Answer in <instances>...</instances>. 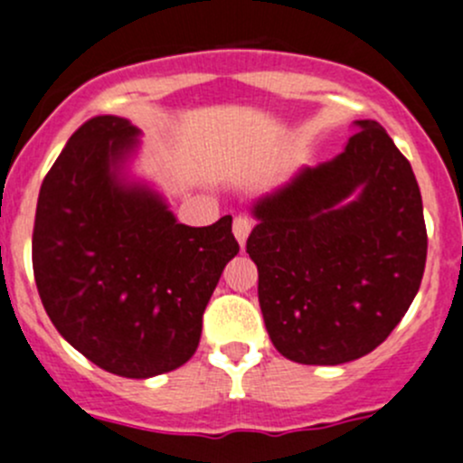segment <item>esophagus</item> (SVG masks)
Listing matches in <instances>:
<instances>
[{
    "mask_svg": "<svg viewBox=\"0 0 463 463\" xmlns=\"http://www.w3.org/2000/svg\"><path fill=\"white\" fill-rule=\"evenodd\" d=\"M250 231H253V219L246 217V214H237L235 222H232V235L240 241V246L246 244V237L250 235Z\"/></svg>",
    "mask_w": 463,
    "mask_h": 463,
    "instance_id": "obj_1",
    "label": "esophagus"
}]
</instances>
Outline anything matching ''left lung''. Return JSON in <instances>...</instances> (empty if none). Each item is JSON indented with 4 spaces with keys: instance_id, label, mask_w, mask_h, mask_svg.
Returning a JSON list of instances; mask_svg holds the SVG:
<instances>
[{
    "instance_id": "1",
    "label": "left lung",
    "mask_w": 463,
    "mask_h": 463,
    "mask_svg": "<svg viewBox=\"0 0 463 463\" xmlns=\"http://www.w3.org/2000/svg\"><path fill=\"white\" fill-rule=\"evenodd\" d=\"M330 163L253 205L264 326L280 355L335 366L369 355L410 309L428 258L411 165L373 119Z\"/></svg>"
}]
</instances>
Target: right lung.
I'll return each instance as SVG.
<instances>
[{"label": "right lung", "instance_id": "1", "mask_svg": "<svg viewBox=\"0 0 463 463\" xmlns=\"http://www.w3.org/2000/svg\"><path fill=\"white\" fill-rule=\"evenodd\" d=\"M128 119L99 115L67 140L40 187L33 276L56 330L122 378H154L194 355L223 267L240 253L232 217L178 223L163 196L128 183Z\"/></svg>", "mask_w": 463, "mask_h": 463}]
</instances>
